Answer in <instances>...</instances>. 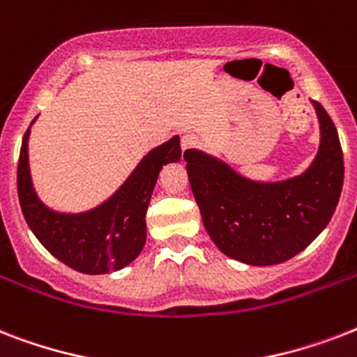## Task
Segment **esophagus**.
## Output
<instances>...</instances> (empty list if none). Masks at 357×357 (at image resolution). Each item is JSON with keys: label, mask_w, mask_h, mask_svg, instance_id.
Here are the masks:
<instances>
[{"label": "esophagus", "mask_w": 357, "mask_h": 357, "mask_svg": "<svg viewBox=\"0 0 357 357\" xmlns=\"http://www.w3.org/2000/svg\"><path fill=\"white\" fill-rule=\"evenodd\" d=\"M198 142H200V140H198V137H196V135H192V133L183 135V139H181V151L185 153V151L190 150V148L198 146Z\"/></svg>", "instance_id": "esophagus-1"}]
</instances>
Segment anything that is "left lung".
Listing matches in <instances>:
<instances>
[{"label":"left lung","mask_w":357,"mask_h":357,"mask_svg":"<svg viewBox=\"0 0 357 357\" xmlns=\"http://www.w3.org/2000/svg\"><path fill=\"white\" fill-rule=\"evenodd\" d=\"M321 144L304 172L282 181L244 178L228 162L190 148L183 153L190 189L217 248L246 265H278L307 248L326 228L343 189L337 129L313 102Z\"/></svg>","instance_id":"8db88e82"}]
</instances>
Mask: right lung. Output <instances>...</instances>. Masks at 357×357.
Here are the masks:
<instances>
[{"label": "right lung", "mask_w": 357, "mask_h": 357, "mask_svg": "<svg viewBox=\"0 0 357 357\" xmlns=\"http://www.w3.org/2000/svg\"><path fill=\"white\" fill-rule=\"evenodd\" d=\"M29 135L31 128L20 150L18 198L25 222L42 246L70 268L94 276L133 263L144 248L146 211L159 172L181 159L178 135L148 151L107 200L81 213L55 211L38 198L29 170Z\"/></svg>", "instance_id": "add662e5"}]
</instances>
